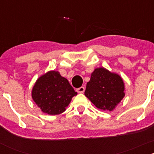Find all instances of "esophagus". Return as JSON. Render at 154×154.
<instances>
[{
  "label": "esophagus",
  "mask_w": 154,
  "mask_h": 154,
  "mask_svg": "<svg viewBox=\"0 0 154 154\" xmlns=\"http://www.w3.org/2000/svg\"><path fill=\"white\" fill-rule=\"evenodd\" d=\"M84 91H85V87L83 86H81L80 87V88H77V91L78 93H83L84 92Z\"/></svg>",
  "instance_id": "esophagus-1"
}]
</instances>
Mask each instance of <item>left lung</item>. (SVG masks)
<instances>
[{"mask_svg":"<svg viewBox=\"0 0 154 154\" xmlns=\"http://www.w3.org/2000/svg\"><path fill=\"white\" fill-rule=\"evenodd\" d=\"M85 95L97 108L112 111L125 97V83L117 74L97 68L87 83Z\"/></svg>","mask_w":154,"mask_h":154,"instance_id":"obj_1","label":"left lung"}]
</instances>
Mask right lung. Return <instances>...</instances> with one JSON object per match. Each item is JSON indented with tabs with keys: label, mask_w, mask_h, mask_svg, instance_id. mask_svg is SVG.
<instances>
[{
	"label": "right lung",
	"mask_w": 154,
	"mask_h": 154,
	"mask_svg": "<svg viewBox=\"0 0 154 154\" xmlns=\"http://www.w3.org/2000/svg\"><path fill=\"white\" fill-rule=\"evenodd\" d=\"M77 93L59 71H50L35 83L32 89V100L42 111L51 116L60 114Z\"/></svg>",
	"instance_id": "1"
}]
</instances>
